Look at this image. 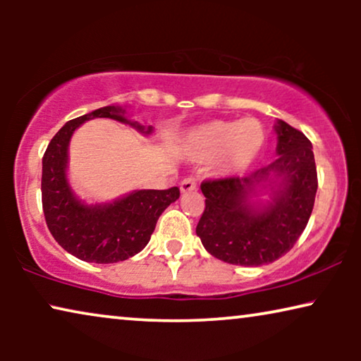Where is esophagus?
I'll return each mask as SVG.
<instances>
[{"instance_id":"1","label":"esophagus","mask_w":361,"mask_h":361,"mask_svg":"<svg viewBox=\"0 0 361 361\" xmlns=\"http://www.w3.org/2000/svg\"><path fill=\"white\" fill-rule=\"evenodd\" d=\"M195 189H197V180L194 179V177H187V179L180 182V192H182V194H185V192H192Z\"/></svg>"}]
</instances>
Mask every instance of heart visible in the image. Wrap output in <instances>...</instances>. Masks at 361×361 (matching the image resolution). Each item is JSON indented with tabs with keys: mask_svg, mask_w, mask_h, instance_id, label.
Wrapping results in <instances>:
<instances>
[{
	"mask_svg": "<svg viewBox=\"0 0 361 361\" xmlns=\"http://www.w3.org/2000/svg\"><path fill=\"white\" fill-rule=\"evenodd\" d=\"M264 141V128L255 118L212 120L192 128L185 149L195 161L219 157V169L224 174H238L255 164Z\"/></svg>",
	"mask_w": 361,
	"mask_h": 361,
	"instance_id": "obj_1",
	"label": "heart"
}]
</instances>
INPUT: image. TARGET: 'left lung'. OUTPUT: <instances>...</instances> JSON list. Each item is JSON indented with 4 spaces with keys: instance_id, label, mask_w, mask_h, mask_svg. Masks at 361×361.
<instances>
[{
    "instance_id": "8db88e82",
    "label": "left lung",
    "mask_w": 361,
    "mask_h": 361,
    "mask_svg": "<svg viewBox=\"0 0 361 361\" xmlns=\"http://www.w3.org/2000/svg\"><path fill=\"white\" fill-rule=\"evenodd\" d=\"M274 130L278 157L271 164L245 177L200 185L205 210L195 233L204 248L225 263L263 266L279 259L299 240L312 214L317 194L312 142L283 120ZM258 188L271 192L266 204L249 200Z\"/></svg>"
}]
</instances>
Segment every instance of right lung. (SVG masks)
Wrapping results in <instances>:
<instances>
[{
    "instance_id": "1",
    "label": "right lung",
    "mask_w": 361,
    "mask_h": 361,
    "mask_svg": "<svg viewBox=\"0 0 361 361\" xmlns=\"http://www.w3.org/2000/svg\"><path fill=\"white\" fill-rule=\"evenodd\" d=\"M121 106H103L67 121L49 142L42 157V210L47 228L67 253L87 263L125 261L149 243L157 219L179 199V187L133 190L110 204L88 205L73 194L67 179L68 142L82 123L111 118L151 135L152 126L128 120Z\"/></svg>"
}]
</instances>
